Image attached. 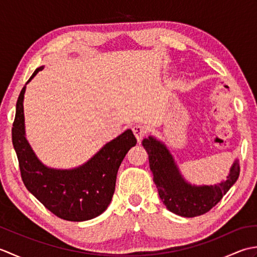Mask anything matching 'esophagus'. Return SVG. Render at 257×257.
<instances>
[{"instance_id": "1", "label": "esophagus", "mask_w": 257, "mask_h": 257, "mask_svg": "<svg viewBox=\"0 0 257 257\" xmlns=\"http://www.w3.org/2000/svg\"><path fill=\"white\" fill-rule=\"evenodd\" d=\"M133 133L137 140L141 141V139L145 138V136L147 135V128L143 124H135L133 127Z\"/></svg>"}]
</instances>
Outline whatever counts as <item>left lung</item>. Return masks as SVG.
I'll return each mask as SVG.
<instances>
[{"mask_svg":"<svg viewBox=\"0 0 257 257\" xmlns=\"http://www.w3.org/2000/svg\"><path fill=\"white\" fill-rule=\"evenodd\" d=\"M143 146L149 155L150 170L160 199L169 211L178 215L194 217L205 214L219 203L239 176L236 160L224 182L195 187L185 182L165 145L149 137L143 141Z\"/></svg>","mask_w":257,"mask_h":257,"instance_id":"obj_1","label":"left lung"}]
</instances>
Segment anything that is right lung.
Listing matches in <instances>:
<instances>
[{
    "label": "right lung",
    "instance_id": "1",
    "mask_svg": "<svg viewBox=\"0 0 257 257\" xmlns=\"http://www.w3.org/2000/svg\"><path fill=\"white\" fill-rule=\"evenodd\" d=\"M44 67H38L27 83ZM26 83V84H27ZM21 90L12 128V141L26 189L63 220L81 222L100 215L111 202L119 166L137 144L133 132L125 130L105 145L85 165L73 170H56L37 159L25 138L23 99Z\"/></svg>",
    "mask_w": 257,
    "mask_h": 257
}]
</instances>
